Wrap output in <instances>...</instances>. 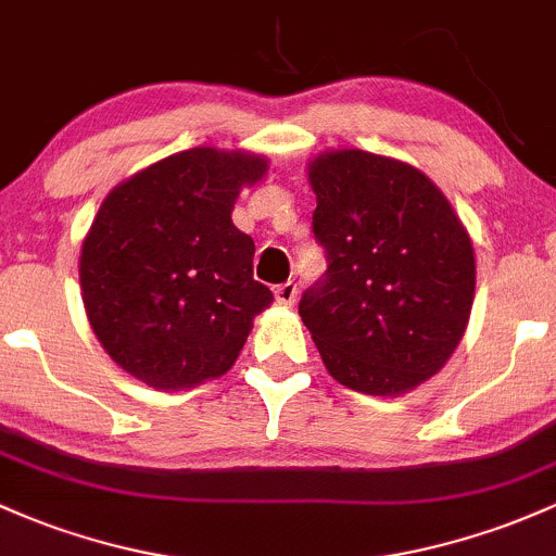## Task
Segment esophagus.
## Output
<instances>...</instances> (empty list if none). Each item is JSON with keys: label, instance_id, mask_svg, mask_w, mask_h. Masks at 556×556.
Instances as JSON below:
<instances>
[{"label": "esophagus", "instance_id": "34e87169", "mask_svg": "<svg viewBox=\"0 0 556 556\" xmlns=\"http://www.w3.org/2000/svg\"><path fill=\"white\" fill-rule=\"evenodd\" d=\"M296 294H300V289H296L294 280L276 286V302L283 304V307H291V304L296 302Z\"/></svg>", "mask_w": 556, "mask_h": 556}]
</instances>
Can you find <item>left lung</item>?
Masks as SVG:
<instances>
[{
    "label": "left lung",
    "mask_w": 556,
    "mask_h": 556,
    "mask_svg": "<svg viewBox=\"0 0 556 556\" xmlns=\"http://www.w3.org/2000/svg\"><path fill=\"white\" fill-rule=\"evenodd\" d=\"M326 273L302 324L339 384L403 395L453 355L475 300V252L438 185L403 161L333 151L309 164Z\"/></svg>",
    "instance_id": "obj_1"
}]
</instances>
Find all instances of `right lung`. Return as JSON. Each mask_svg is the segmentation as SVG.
Segmentation results:
<instances>
[{"label":"right lung","mask_w":556,"mask_h":556,"mask_svg":"<svg viewBox=\"0 0 556 556\" xmlns=\"http://www.w3.org/2000/svg\"><path fill=\"white\" fill-rule=\"evenodd\" d=\"M265 169L249 153L190 148L103 201L81 247V300L124 371L182 390L236 363L273 291L254 280V241L230 212Z\"/></svg>","instance_id":"right-lung-1"}]
</instances>
